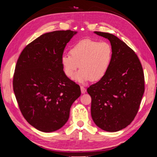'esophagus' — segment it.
Returning <instances> with one entry per match:
<instances>
[{"label": "esophagus", "instance_id": "34e87169", "mask_svg": "<svg viewBox=\"0 0 157 157\" xmlns=\"http://www.w3.org/2000/svg\"><path fill=\"white\" fill-rule=\"evenodd\" d=\"M80 88H81V92H82V94H84V93H86V88H84V86H80Z\"/></svg>", "mask_w": 157, "mask_h": 157}]
</instances>
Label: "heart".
Wrapping results in <instances>:
<instances>
[{
  "label": "heart",
  "mask_w": 157,
  "mask_h": 157,
  "mask_svg": "<svg viewBox=\"0 0 157 157\" xmlns=\"http://www.w3.org/2000/svg\"><path fill=\"white\" fill-rule=\"evenodd\" d=\"M70 54L61 56V62L65 74L71 78L80 67L74 79L84 83L91 79L98 81L105 75L111 65L113 50L111 44L106 42L86 39L73 46Z\"/></svg>",
  "instance_id": "1"
}]
</instances>
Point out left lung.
Segmentation results:
<instances>
[{
    "instance_id": "8db88e82",
    "label": "left lung",
    "mask_w": 157,
    "mask_h": 157,
    "mask_svg": "<svg viewBox=\"0 0 157 157\" xmlns=\"http://www.w3.org/2000/svg\"><path fill=\"white\" fill-rule=\"evenodd\" d=\"M108 39L113 56L107 73L91 85V115L106 132H118L134 120L144 92V76L138 56L124 42L109 33L94 32Z\"/></svg>"
}]
</instances>
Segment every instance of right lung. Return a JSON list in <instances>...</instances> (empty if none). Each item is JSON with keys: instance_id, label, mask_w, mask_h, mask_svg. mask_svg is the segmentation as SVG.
I'll list each match as a JSON object with an SVG mask.
<instances>
[{"instance_id": "add662e5", "label": "right lung", "mask_w": 157, "mask_h": 157, "mask_svg": "<svg viewBox=\"0 0 157 157\" xmlns=\"http://www.w3.org/2000/svg\"><path fill=\"white\" fill-rule=\"evenodd\" d=\"M78 32L46 33L23 50L13 76V90L27 121L43 132L61 128L70 108L81 94L79 86L65 74L61 59Z\"/></svg>"}]
</instances>
